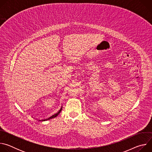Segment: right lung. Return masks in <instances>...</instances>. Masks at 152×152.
Segmentation results:
<instances>
[{"label":"right lung","instance_id":"1","mask_svg":"<svg viewBox=\"0 0 152 152\" xmlns=\"http://www.w3.org/2000/svg\"><path fill=\"white\" fill-rule=\"evenodd\" d=\"M60 111H61V110H59V111L58 113H56V114H55V115H52V116H51L50 117H49V118H46V119H45V120H39V121H45V120H50V119H52V118H55V117H56L59 114V113H60Z\"/></svg>","mask_w":152,"mask_h":152}]
</instances>
